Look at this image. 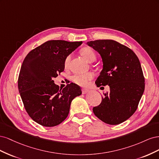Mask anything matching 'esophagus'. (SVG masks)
<instances>
[{
	"label": "esophagus",
	"instance_id": "esophagus-1",
	"mask_svg": "<svg viewBox=\"0 0 159 159\" xmlns=\"http://www.w3.org/2000/svg\"><path fill=\"white\" fill-rule=\"evenodd\" d=\"M81 90H82V93L83 94H86V93H88L89 92V90L88 89H81Z\"/></svg>",
	"mask_w": 159,
	"mask_h": 159
}]
</instances>
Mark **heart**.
<instances>
[{"instance_id":"1","label":"heart","mask_w":159,"mask_h":159,"mask_svg":"<svg viewBox=\"0 0 159 159\" xmlns=\"http://www.w3.org/2000/svg\"><path fill=\"white\" fill-rule=\"evenodd\" d=\"M81 54L88 62L94 61L96 56L93 50L88 47L84 48L81 50ZM71 56H68L65 60V66L67 67L69 64L70 61ZM93 75L91 73H87L85 74H75L72 76L71 80L76 84L80 86H85L91 79L93 78Z\"/></svg>"}]
</instances>
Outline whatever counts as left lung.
I'll use <instances>...</instances> for the list:
<instances>
[{"mask_svg":"<svg viewBox=\"0 0 159 159\" xmlns=\"http://www.w3.org/2000/svg\"><path fill=\"white\" fill-rule=\"evenodd\" d=\"M87 44L102 59L103 69L95 84L108 85L110 88L93 111L105 123H121L135 112L145 90L140 61L133 50L113 40L90 41Z\"/></svg>","mask_w":159,"mask_h":159,"instance_id":"1","label":"left lung"}]
</instances>
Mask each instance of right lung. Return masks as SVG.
<instances>
[{
	"mask_svg": "<svg viewBox=\"0 0 159 159\" xmlns=\"http://www.w3.org/2000/svg\"><path fill=\"white\" fill-rule=\"evenodd\" d=\"M82 42L50 40L28 53L19 74V93L29 116L44 127H54L68 117L71 103L81 95L71 83L64 89L53 78L65 68V60Z\"/></svg>",
	"mask_w": 159,
	"mask_h": 159,
	"instance_id": "right-lung-1",
	"label": "right lung"
}]
</instances>
